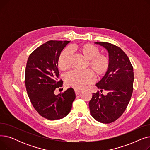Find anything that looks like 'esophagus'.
<instances>
[{"label": "esophagus", "mask_w": 150, "mask_h": 150, "mask_svg": "<svg viewBox=\"0 0 150 150\" xmlns=\"http://www.w3.org/2000/svg\"><path fill=\"white\" fill-rule=\"evenodd\" d=\"M75 94H76V96H78V95H80V93H81V91H78V90H75Z\"/></svg>", "instance_id": "1"}]
</instances>
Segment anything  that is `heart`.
Instances as JSON below:
<instances>
[{
	"mask_svg": "<svg viewBox=\"0 0 150 150\" xmlns=\"http://www.w3.org/2000/svg\"><path fill=\"white\" fill-rule=\"evenodd\" d=\"M76 50L88 59L87 66L95 73L98 78L105 76L110 67V60L107 55L101 54L98 47L91 44H81L76 47H71L70 49L63 50L58 58V65L62 71H66L72 66V52ZM94 81V75L90 70L84 71L74 70L67 74L65 78L66 85L77 90L84 89Z\"/></svg>",
	"mask_w": 150,
	"mask_h": 150,
	"instance_id": "heart-1",
	"label": "heart"
}]
</instances>
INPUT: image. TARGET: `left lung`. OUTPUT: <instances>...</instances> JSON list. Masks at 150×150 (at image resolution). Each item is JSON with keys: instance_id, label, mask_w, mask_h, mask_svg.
Here are the masks:
<instances>
[{"instance_id": "left-lung-1", "label": "left lung", "mask_w": 150, "mask_h": 150, "mask_svg": "<svg viewBox=\"0 0 150 150\" xmlns=\"http://www.w3.org/2000/svg\"><path fill=\"white\" fill-rule=\"evenodd\" d=\"M108 50L110 67L107 74L96 84L108 91L106 96L99 92L92 93L89 101L90 112L97 121L103 123L114 122L123 114L133 91V67L129 58L118 46L105 42H96Z\"/></svg>"}]
</instances>
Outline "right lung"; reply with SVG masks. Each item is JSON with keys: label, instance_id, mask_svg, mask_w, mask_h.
<instances>
[{"label": "right lung", "instance_id": "1", "mask_svg": "<svg viewBox=\"0 0 150 150\" xmlns=\"http://www.w3.org/2000/svg\"><path fill=\"white\" fill-rule=\"evenodd\" d=\"M68 41H49L39 46L28 58L25 84L28 96L38 114L50 120L61 119L70 111L75 98L72 88L56 96L54 91L62 86L58 69L61 51Z\"/></svg>", "mask_w": 150, "mask_h": 150}]
</instances>
